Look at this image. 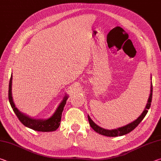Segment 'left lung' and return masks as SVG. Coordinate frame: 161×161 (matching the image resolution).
Returning <instances> with one entry per match:
<instances>
[{"instance_id": "1", "label": "left lung", "mask_w": 161, "mask_h": 161, "mask_svg": "<svg viewBox=\"0 0 161 161\" xmlns=\"http://www.w3.org/2000/svg\"><path fill=\"white\" fill-rule=\"evenodd\" d=\"M151 93H150V96L148 100V103H147L146 107L144 109L143 112L141 114V115L138 117V118L135 120L134 121H133L132 123H130L129 124H127L126 126H124L123 127L119 128L117 129H114V130H107V129H104L103 128H101L99 126L94 123V122L92 121L91 119L89 116H88V120L89 122V124H90L91 127L97 133H99L101 135L103 136H109V137H116V136H124L125 134H127V133H130V131L135 129V128L139 124L141 121L144 119V117L146 116V114L148 113V111L151 107V101H152V92H153V85H152V82H151Z\"/></svg>"}]
</instances>
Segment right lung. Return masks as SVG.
I'll list each match as a JSON object with an SVG mask.
<instances>
[{
	"label": "right lung",
	"mask_w": 161,
	"mask_h": 161,
	"mask_svg": "<svg viewBox=\"0 0 161 161\" xmlns=\"http://www.w3.org/2000/svg\"><path fill=\"white\" fill-rule=\"evenodd\" d=\"M12 79L13 76L10 79L9 81V88H8V99L10 103V106L14 111L15 115L17 116L20 121L23 124L24 126L30 128V129H33L37 131L42 132H48V131H54L58 129L60 124V121L62 118V113L63 111L64 105L66 104V102L67 99V96H65L64 99L59 105L58 108L54 114L50 118L45 120H39V119H31V117L25 115L23 113H21L17 108L15 107L14 102L13 101L12 97Z\"/></svg>",
	"instance_id": "obj_1"
}]
</instances>
